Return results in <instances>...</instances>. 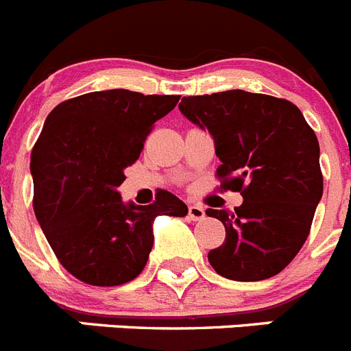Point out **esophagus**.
Returning a JSON list of instances; mask_svg holds the SVG:
<instances>
[{
  "label": "esophagus",
  "instance_id": "34e87169",
  "mask_svg": "<svg viewBox=\"0 0 351 351\" xmlns=\"http://www.w3.org/2000/svg\"><path fill=\"white\" fill-rule=\"evenodd\" d=\"M189 217L197 222V220H203L204 217H206V213H204L203 208L197 206V204H191V206H189Z\"/></svg>",
  "mask_w": 351,
  "mask_h": 351
}]
</instances>
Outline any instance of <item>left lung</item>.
<instances>
[{"label": "left lung", "instance_id": "left-lung-1", "mask_svg": "<svg viewBox=\"0 0 351 351\" xmlns=\"http://www.w3.org/2000/svg\"><path fill=\"white\" fill-rule=\"evenodd\" d=\"M178 108L213 138L220 187L243 195L234 211L206 210L226 227L211 267L236 282L274 276L304 245L324 194L317 134L293 103L267 94L189 96Z\"/></svg>", "mask_w": 351, "mask_h": 351}]
</instances>
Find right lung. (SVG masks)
<instances>
[{
    "label": "right lung",
    "instance_id": "add662e5",
    "mask_svg": "<svg viewBox=\"0 0 351 351\" xmlns=\"http://www.w3.org/2000/svg\"><path fill=\"white\" fill-rule=\"evenodd\" d=\"M178 99L99 90L62 101L47 117L31 154L34 215L56 257L80 282L115 287L134 280L152 250L156 217L189 213L168 191L148 206L124 203L117 191L152 125Z\"/></svg>",
    "mask_w": 351,
    "mask_h": 351
}]
</instances>
